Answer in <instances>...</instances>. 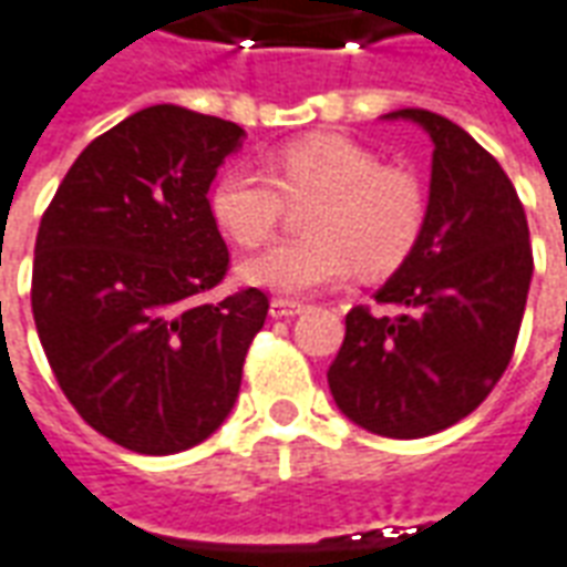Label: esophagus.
Returning a JSON list of instances; mask_svg holds the SVG:
<instances>
[{"label":"esophagus","mask_w":567,"mask_h":567,"mask_svg":"<svg viewBox=\"0 0 567 567\" xmlns=\"http://www.w3.org/2000/svg\"><path fill=\"white\" fill-rule=\"evenodd\" d=\"M303 303H297V300H282V297H276V300H270V316L272 319H295V316H300L303 312Z\"/></svg>","instance_id":"34e87169"}]
</instances>
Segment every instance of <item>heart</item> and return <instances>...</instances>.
I'll return each mask as SVG.
<instances>
[{"label":"heart","mask_w":567,"mask_h":567,"mask_svg":"<svg viewBox=\"0 0 567 567\" xmlns=\"http://www.w3.org/2000/svg\"><path fill=\"white\" fill-rule=\"evenodd\" d=\"M285 199H316L307 239L276 243L239 264V279L276 295H312L355 267L385 272L410 255L425 221V197L410 173L382 169L377 154L343 136H307L272 154L270 175L236 166L212 185L209 212L236 246L267 243Z\"/></svg>","instance_id":"b5f03b06"}]
</instances>
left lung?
<instances>
[{
	"mask_svg": "<svg viewBox=\"0 0 567 567\" xmlns=\"http://www.w3.org/2000/svg\"><path fill=\"white\" fill-rule=\"evenodd\" d=\"M385 117L434 142L425 221L373 295L394 316H346L328 385L364 431L416 440L474 413L507 370L535 260L516 187L471 133L425 109Z\"/></svg>",
	"mask_w": 567,
	"mask_h": 567,
	"instance_id": "1",
	"label": "left lung"
}]
</instances>
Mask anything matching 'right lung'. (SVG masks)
<instances>
[{
    "label": "right lung",
    "mask_w": 567,
    "mask_h": 567,
    "mask_svg": "<svg viewBox=\"0 0 567 567\" xmlns=\"http://www.w3.org/2000/svg\"><path fill=\"white\" fill-rule=\"evenodd\" d=\"M246 130L148 105L93 140L35 236L32 319L81 419L142 455H173L230 416L270 300L203 295L227 272L209 185Z\"/></svg>",
    "instance_id": "obj_1"
}]
</instances>
